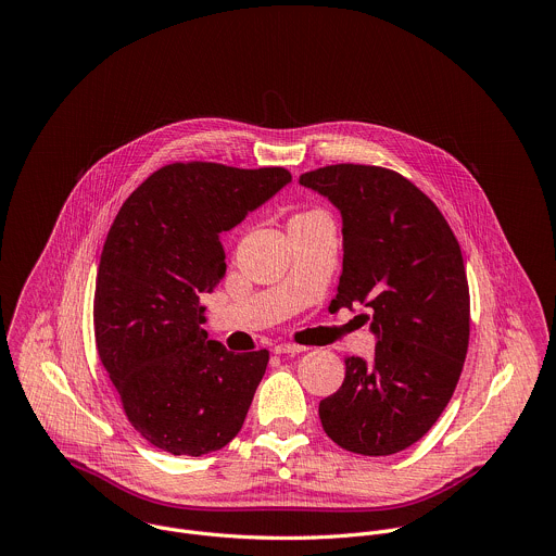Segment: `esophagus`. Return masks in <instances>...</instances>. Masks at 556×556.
<instances>
[{
  "label": "esophagus",
  "instance_id": "1",
  "mask_svg": "<svg viewBox=\"0 0 556 556\" xmlns=\"http://www.w3.org/2000/svg\"><path fill=\"white\" fill-rule=\"evenodd\" d=\"M307 346H301V344H292V342H281L277 344L273 351L277 355H296V353H303Z\"/></svg>",
  "mask_w": 556,
  "mask_h": 556
}]
</instances>
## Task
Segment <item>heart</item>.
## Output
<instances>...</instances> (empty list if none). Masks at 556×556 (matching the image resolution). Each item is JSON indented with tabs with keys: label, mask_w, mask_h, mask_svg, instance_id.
I'll return each instance as SVG.
<instances>
[{
	"label": "heart",
	"mask_w": 556,
	"mask_h": 556,
	"mask_svg": "<svg viewBox=\"0 0 556 556\" xmlns=\"http://www.w3.org/2000/svg\"><path fill=\"white\" fill-rule=\"evenodd\" d=\"M303 216H305V214H303Z\"/></svg>",
	"instance_id": "1"
}]
</instances>
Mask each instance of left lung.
Here are the masks:
<instances>
[{
    "label": "left lung",
    "mask_w": 556,
    "mask_h": 556,
    "mask_svg": "<svg viewBox=\"0 0 556 556\" xmlns=\"http://www.w3.org/2000/svg\"><path fill=\"white\" fill-rule=\"evenodd\" d=\"M342 218V275L329 309L364 305L374 359L346 357L342 387L318 406L327 437L364 456L417 443L458 384L469 344L460 247L437 205L402 174L327 165L301 174Z\"/></svg>",
    "instance_id": "obj_1"
}]
</instances>
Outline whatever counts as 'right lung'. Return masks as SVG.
<instances>
[{"instance_id":"1","label":"right lung","mask_w":556,"mask_h":556,"mask_svg":"<svg viewBox=\"0 0 556 556\" xmlns=\"http://www.w3.org/2000/svg\"><path fill=\"white\" fill-rule=\"evenodd\" d=\"M292 180L283 167L172 163L126 199L96 281V342L132 428L174 456H203L240 430L268 351L233 353L201 327L225 277L220 236Z\"/></svg>"}]
</instances>
